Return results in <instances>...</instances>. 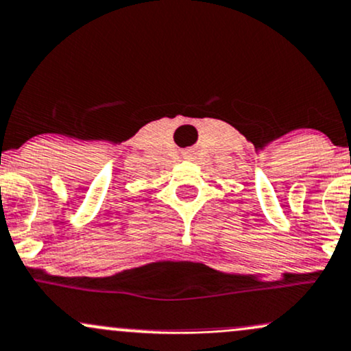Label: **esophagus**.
<instances>
[{"instance_id": "esophagus-1", "label": "esophagus", "mask_w": 351, "mask_h": 351, "mask_svg": "<svg viewBox=\"0 0 351 351\" xmlns=\"http://www.w3.org/2000/svg\"><path fill=\"white\" fill-rule=\"evenodd\" d=\"M183 155L186 156V158H191V156H193V152H191V149H188V152H184Z\"/></svg>"}]
</instances>
